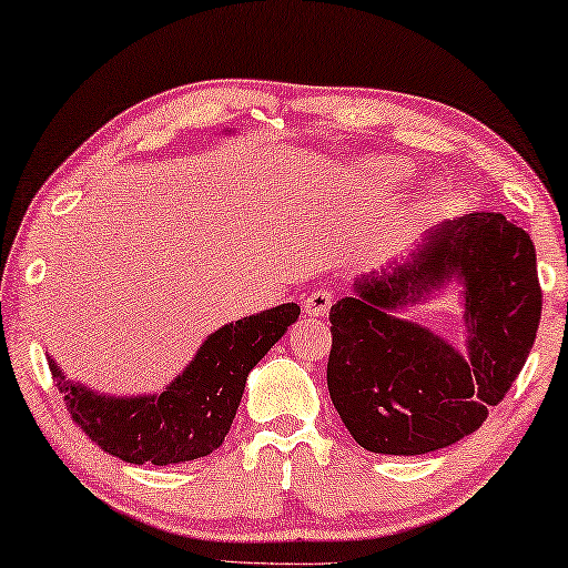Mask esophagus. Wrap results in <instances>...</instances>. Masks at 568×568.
I'll return each mask as SVG.
<instances>
[{
  "mask_svg": "<svg viewBox=\"0 0 568 568\" xmlns=\"http://www.w3.org/2000/svg\"><path fill=\"white\" fill-rule=\"evenodd\" d=\"M332 304H334V294L327 290H317L304 300V312L312 314V317H324V314H329Z\"/></svg>",
  "mask_w": 568,
  "mask_h": 568,
  "instance_id": "1",
  "label": "esophagus"
}]
</instances>
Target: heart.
Wrapping results in <instances>:
<instances>
[{
	"mask_svg": "<svg viewBox=\"0 0 568 568\" xmlns=\"http://www.w3.org/2000/svg\"><path fill=\"white\" fill-rule=\"evenodd\" d=\"M413 175V165L395 161V158H385V161H372L362 171V183L375 196H387V193L397 191L407 179Z\"/></svg>",
	"mask_w": 568,
	"mask_h": 568,
	"instance_id": "heart-1",
	"label": "heart"
}]
</instances>
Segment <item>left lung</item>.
<instances>
[{
  "label": "left lung",
  "instance_id": "8db88e82",
  "mask_svg": "<svg viewBox=\"0 0 568 568\" xmlns=\"http://www.w3.org/2000/svg\"><path fill=\"white\" fill-rule=\"evenodd\" d=\"M455 283L467 349L398 317ZM327 385L369 453L423 455L476 433L534 347L541 286L531 236L504 213H466L427 231L405 262L355 278L332 306Z\"/></svg>",
  "mask_w": 568,
  "mask_h": 568
}]
</instances>
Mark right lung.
<instances>
[{"mask_svg":"<svg viewBox=\"0 0 568 568\" xmlns=\"http://www.w3.org/2000/svg\"><path fill=\"white\" fill-rule=\"evenodd\" d=\"M300 312L294 302H286L223 324L201 342L196 355L163 393H98L64 375L54 357L48 355V362L72 420L92 443L133 466H179L211 455L223 443L248 372L300 320Z\"/></svg>","mask_w":568,"mask_h":568,"instance_id":"1","label":"right lung"}]
</instances>
